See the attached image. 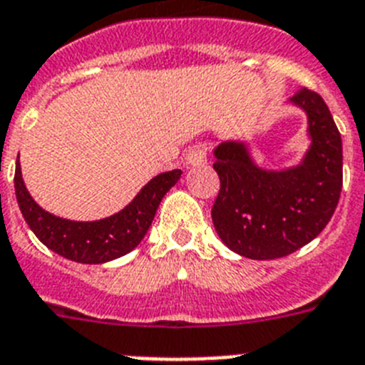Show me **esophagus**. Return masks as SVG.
<instances>
[{
	"mask_svg": "<svg viewBox=\"0 0 365 365\" xmlns=\"http://www.w3.org/2000/svg\"><path fill=\"white\" fill-rule=\"evenodd\" d=\"M185 161L187 165L205 163V161H207V147H204V145H196V147H192L191 150L187 152Z\"/></svg>",
	"mask_w": 365,
	"mask_h": 365,
	"instance_id": "esophagus-1",
	"label": "esophagus"
}]
</instances>
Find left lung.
Listing matches in <instances>:
<instances>
[{
	"mask_svg": "<svg viewBox=\"0 0 365 365\" xmlns=\"http://www.w3.org/2000/svg\"><path fill=\"white\" fill-rule=\"evenodd\" d=\"M292 101L309 113L310 150L296 169L266 173L240 143H222L213 169L220 178L211 217L222 242L257 261L290 255L316 239L340 200L341 138L322 95L299 88Z\"/></svg>",
	"mask_w": 365,
	"mask_h": 365,
	"instance_id": "1",
	"label": "left lung"
}]
</instances>
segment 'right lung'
Instances as JSON below:
<instances>
[{"instance_id":"obj_1","label":"right lung","mask_w":365,"mask_h":365,"mask_svg":"<svg viewBox=\"0 0 365 365\" xmlns=\"http://www.w3.org/2000/svg\"><path fill=\"white\" fill-rule=\"evenodd\" d=\"M182 170H169L152 178L123 211L104 220L73 222L43 211L31 198L16 163L14 189L25 222L47 248L69 261L101 264L126 255L147 235L161 198L178 182Z\"/></svg>"}]
</instances>
